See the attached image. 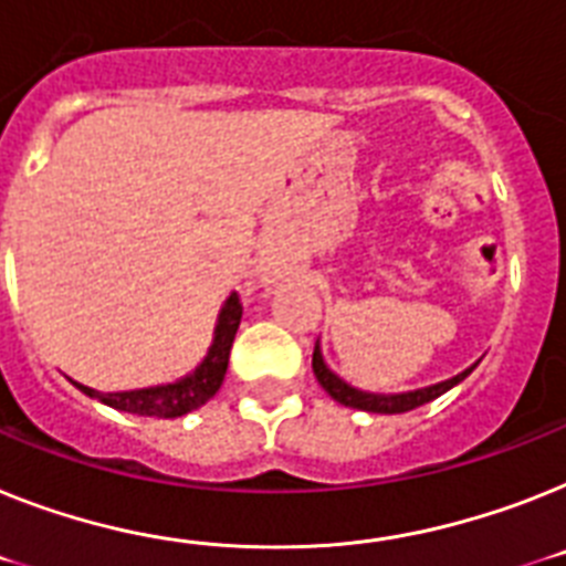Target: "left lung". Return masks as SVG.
Wrapping results in <instances>:
<instances>
[{
  "instance_id": "left-lung-1",
  "label": "left lung",
  "mask_w": 566,
  "mask_h": 566,
  "mask_svg": "<svg viewBox=\"0 0 566 566\" xmlns=\"http://www.w3.org/2000/svg\"><path fill=\"white\" fill-rule=\"evenodd\" d=\"M474 368H478V363H474L472 368H467V371H460L458 377L443 379V382H437V386H429V388H417V391L371 394V391H359V388L348 386L345 379L336 377V374L325 365V359H322L319 342H316V348H313V374H316V379H319V386L325 388L336 402H342V406L359 408V411H371V415H402V411L426 406V402L437 400L440 394H446L449 388L458 386V382H463Z\"/></svg>"
}]
</instances>
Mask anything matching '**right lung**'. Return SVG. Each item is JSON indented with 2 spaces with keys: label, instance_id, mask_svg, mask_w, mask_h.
<instances>
[{
  "label": "right lung",
  "instance_id": "obj_1",
  "mask_svg": "<svg viewBox=\"0 0 566 566\" xmlns=\"http://www.w3.org/2000/svg\"><path fill=\"white\" fill-rule=\"evenodd\" d=\"M241 307L239 293H232L224 302L221 313H218L216 336H212V345L203 356V363L195 368L192 374L180 377L178 382H169V386H155V388H140V391H114L103 394L94 391L88 386H74L83 394L94 397V400L106 402L112 408H120V411H132V415L140 417H184L195 408H201L203 402L216 397V391L224 382L227 363H230V348L232 339H235V331L241 325Z\"/></svg>",
  "mask_w": 566,
  "mask_h": 566
}]
</instances>
